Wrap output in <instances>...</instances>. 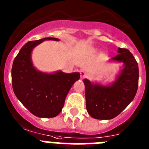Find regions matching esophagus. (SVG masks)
I'll use <instances>...</instances> for the list:
<instances>
[{"label": "esophagus", "mask_w": 149, "mask_h": 149, "mask_svg": "<svg viewBox=\"0 0 149 149\" xmlns=\"http://www.w3.org/2000/svg\"><path fill=\"white\" fill-rule=\"evenodd\" d=\"M86 76V72L84 70L81 71V78H84Z\"/></svg>", "instance_id": "obj_1"}]
</instances>
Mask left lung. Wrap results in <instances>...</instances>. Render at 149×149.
Masks as SVG:
<instances>
[{
	"label": "left lung",
	"instance_id": "8db88e82",
	"mask_svg": "<svg viewBox=\"0 0 149 149\" xmlns=\"http://www.w3.org/2000/svg\"><path fill=\"white\" fill-rule=\"evenodd\" d=\"M119 54L112 60L123 63L116 80L109 86L92 83L84 79L86 110L96 119H111L121 113L136 95L139 81V68L132 54L119 48Z\"/></svg>",
	"mask_w": 149,
	"mask_h": 149
}]
</instances>
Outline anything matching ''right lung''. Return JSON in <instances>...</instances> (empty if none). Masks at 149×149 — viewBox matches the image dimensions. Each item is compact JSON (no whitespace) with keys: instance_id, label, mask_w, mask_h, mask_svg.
I'll return each mask as SVG.
<instances>
[{"instance_id":"obj_1","label":"right lung","mask_w":149,"mask_h":149,"mask_svg":"<svg viewBox=\"0 0 149 149\" xmlns=\"http://www.w3.org/2000/svg\"><path fill=\"white\" fill-rule=\"evenodd\" d=\"M45 40L59 41L48 37L30 41L21 48L12 67L14 93L32 114L40 118L55 117L62 111L71 87L80 78V73L67 74L59 71L43 73L36 70L31 60V52Z\"/></svg>"}]
</instances>
